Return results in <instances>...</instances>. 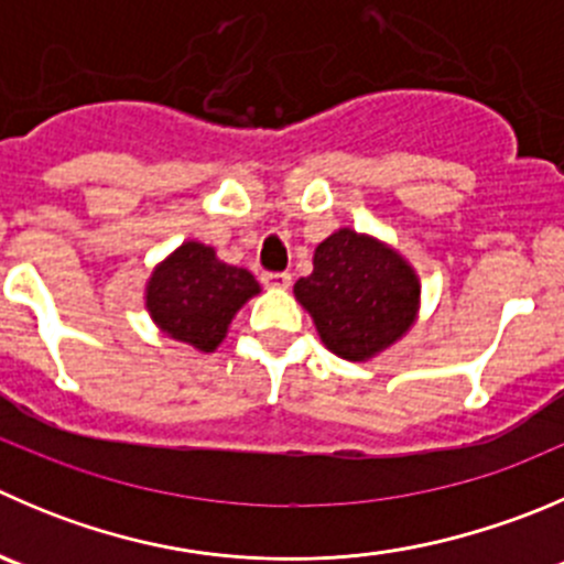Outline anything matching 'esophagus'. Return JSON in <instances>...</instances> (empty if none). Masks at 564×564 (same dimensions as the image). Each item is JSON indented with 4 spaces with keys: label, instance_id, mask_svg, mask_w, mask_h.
I'll return each mask as SVG.
<instances>
[{
    "label": "esophagus",
    "instance_id": "1",
    "mask_svg": "<svg viewBox=\"0 0 564 564\" xmlns=\"http://www.w3.org/2000/svg\"><path fill=\"white\" fill-rule=\"evenodd\" d=\"M261 283L267 289H289L292 286V275L289 272H261Z\"/></svg>",
    "mask_w": 564,
    "mask_h": 564
}]
</instances>
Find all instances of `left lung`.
<instances>
[{
	"label": "left lung",
	"instance_id": "1",
	"mask_svg": "<svg viewBox=\"0 0 564 564\" xmlns=\"http://www.w3.org/2000/svg\"><path fill=\"white\" fill-rule=\"evenodd\" d=\"M419 275L393 248L352 228L316 245L314 272L294 297L338 358L369 360L410 330L419 314Z\"/></svg>",
	"mask_w": 564,
	"mask_h": 564
}]
</instances>
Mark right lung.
I'll list each match as a JSON object with an SVG mask.
<instances>
[{
  "label": "right lung",
  "instance_id": "obj_1",
  "mask_svg": "<svg viewBox=\"0 0 564 564\" xmlns=\"http://www.w3.org/2000/svg\"><path fill=\"white\" fill-rule=\"evenodd\" d=\"M259 292L256 278L217 259L215 248L184 242L151 272L145 308L162 333L198 352H215L234 314Z\"/></svg>",
  "mask_w": 564,
  "mask_h": 564
}]
</instances>
